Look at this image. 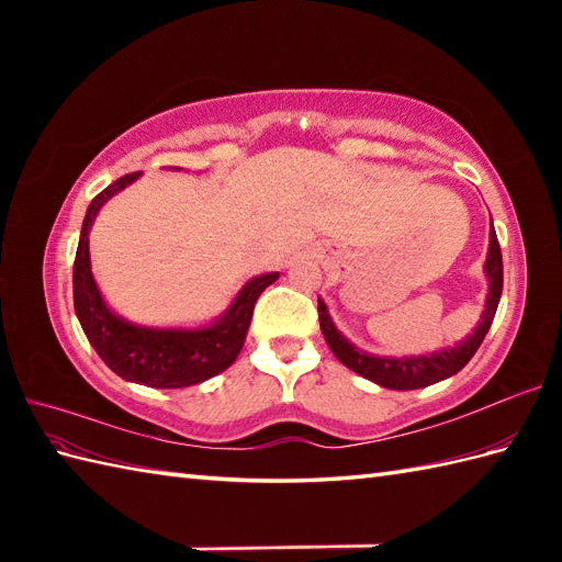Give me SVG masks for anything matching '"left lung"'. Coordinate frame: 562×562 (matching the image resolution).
I'll use <instances>...</instances> for the list:
<instances>
[{"instance_id":"left-lung-1","label":"left lung","mask_w":562,"mask_h":562,"mask_svg":"<svg viewBox=\"0 0 562 562\" xmlns=\"http://www.w3.org/2000/svg\"><path fill=\"white\" fill-rule=\"evenodd\" d=\"M485 274H487V282H491V288H487L483 316L471 336L453 345V348L439 350L432 355H420V357H403V360L367 355L364 350H357L355 345L342 336V333L336 328V324L330 321L326 304L318 300L321 330H324L328 348L345 367L369 381H374L379 386L396 389V391H413V389L437 384V381L461 372V369L469 364L475 350L481 348L485 333L493 326L499 294H503V254H499L495 229H491V248H487V258H485Z\"/></svg>"}]
</instances>
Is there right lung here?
Returning <instances> with one entry per match:
<instances>
[{"instance_id": "right-lung-1", "label": "right lung", "mask_w": 562, "mask_h": 562, "mask_svg": "<svg viewBox=\"0 0 562 562\" xmlns=\"http://www.w3.org/2000/svg\"><path fill=\"white\" fill-rule=\"evenodd\" d=\"M139 171L117 178L91 200L75 258V312L93 350L117 376L151 389H183L200 384L234 364L244 348L254 306L262 290L280 278L268 272L244 284L224 316L207 328H145L115 316L105 306L93 282L89 260V232L99 210L125 186L137 181Z\"/></svg>"}]
</instances>
